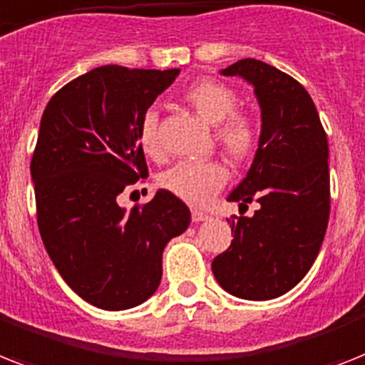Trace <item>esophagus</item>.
<instances>
[{"instance_id":"1","label":"esophagus","mask_w":365,"mask_h":365,"mask_svg":"<svg viewBox=\"0 0 365 365\" xmlns=\"http://www.w3.org/2000/svg\"><path fill=\"white\" fill-rule=\"evenodd\" d=\"M191 217H192V223H200V221H208L210 213L204 212V210H192Z\"/></svg>"}]
</instances>
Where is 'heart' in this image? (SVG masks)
<instances>
[{
    "label": "heart",
    "instance_id": "obj_1",
    "mask_svg": "<svg viewBox=\"0 0 365 365\" xmlns=\"http://www.w3.org/2000/svg\"><path fill=\"white\" fill-rule=\"evenodd\" d=\"M183 103L208 125H213V138L236 163L247 161L259 148L260 123L251 112L240 110L238 93L225 82L212 78L195 80L182 93ZM138 142L153 159H161L159 114L148 110L142 115ZM229 180V170L217 159L182 161L159 178V185L191 206H204Z\"/></svg>",
    "mask_w": 365,
    "mask_h": 365
}]
</instances>
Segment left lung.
I'll use <instances>...</instances> for the list:
<instances>
[{
    "label": "left lung",
    "mask_w": 365,
    "mask_h": 365,
    "mask_svg": "<svg viewBox=\"0 0 365 365\" xmlns=\"http://www.w3.org/2000/svg\"><path fill=\"white\" fill-rule=\"evenodd\" d=\"M221 73L253 84L262 110L253 165L229 195L240 210H259L227 219L234 240L212 272L230 294L272 300L298 285L321 251L330 217L328 138L306 88L287 73L253 58Z\"/></svg>",
    "instance_id": "1"
}]
</instances>
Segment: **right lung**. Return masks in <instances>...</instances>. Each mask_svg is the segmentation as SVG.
I'll return each mask as SVG.
<instances>
[{"instance_id":"add662e5","label":"right lung","mask_w":365,"mask_h":365,"mask_svg":"<svg viewBox=\"0 0 365 365\" xmlns=\"http://www.w3.org/2000/svg\"><path fill=\"white\" fill-rule=\"evenodd\" d=\"M178 75L103 65L56 91L41 118L29 167L38 232L65 283L101 309L146 302L161 283L165 245L191 221L165 189L129 212L118 204L148 178L142 115Z\"/></svg>"}]
</instances>
